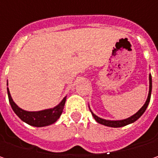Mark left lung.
Segmentation results:
<instances>
[{"instance_id": "left-lung-1", "label": "left lung", "mask_w": 158, "mask_h": 158, "mask_svg": "<svg viewBox=\"0 0 158 158\" xmlns=\"http://www.w3.org/2000/svg\"><path fill=\"white\" fill-rule=\"evenodd\" d=\"M151 91H152V77H151V74H149V91H148V96H147V99L144 102V104L142 106V108L138 110L136 113H135L134 115L126 118V119H123V120H106V119H103V118H101L99 116H97L95 113H93V111L90 110L89 106V110L93 116V118L95 119V121L102 125H105V126H109V127H113V128H118V127H123V126H125V125H128L130 123H135V121H137L141 116L143 115V113L145 111L148 104H149V102H150V97H151Z\"/></svg>"}]
</instances>
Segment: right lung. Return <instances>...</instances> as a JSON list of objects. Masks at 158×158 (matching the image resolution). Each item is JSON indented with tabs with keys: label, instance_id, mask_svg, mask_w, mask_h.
<instances>
[{
	"label": "right lung",
	"instance_id": "right-lung-1",
	"mask_svg": "<svg viewBox=\"0 0 158 158\" xmlns=\"http://www.w3.org/2000/svg\"><path fill=\"white\" fill-rule=\"evenodd\" d=\"M7 85H8V82H7ZM7 93H8V98H9L10 104L12 106V109L15 112L16 115L23 122L35 127H45V126H48L56 123L59 119L61 113L63 112L65 102L67 100V96H65L63 100L53 108L36 110V111H29V110H23L14 102L8 88H7Z\"/></svg>",
	"mask_w": 158,
	"mask_h": 158
}]
</instances>
